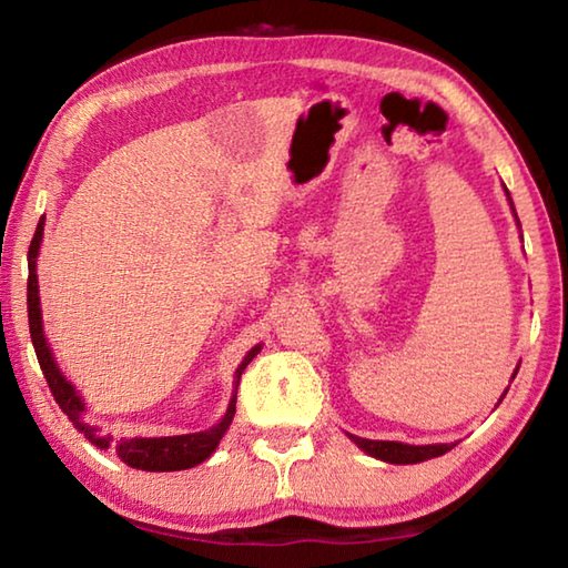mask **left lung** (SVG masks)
Masks as SVG:
<instances>
[{
    "mask_svg": "<svg viewBox=\"0 0 568 568\" xmlns=\"http://www.w3.org/2000/svg\"><path fill=\"white\" fill-rule=\"evenodd\" d=\"M506 195H508V190H506ZM508 203H511V197H508ZM511 210H514V203H511ZM514 215H516V210H514ZM516 373H518V368L514 371L511 378H516ZM504 396H506V393H504ZM504 396L498 398V403L504 400ZM351 440L358 448H363L368 456L386 460V464H420V460L444 456V454H448L450 448L456 446V444L408 446V444H398V440H371V438H358V436H351Z\"/></svg>",
    "mask_w": 568,
    "mask_h": 568,
    "instance_id": "8db88e82",
    "label": "left lung"
}]
</instances>
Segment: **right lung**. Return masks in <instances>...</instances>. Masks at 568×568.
I'll use <instances>...</instances> for the list:
<instances>
[{"mask_svg": "<svg viewBox=\"0 0 568 568\" xmlns=\"http://www.w3.org/2000/svg\"><path fill=\"white\" fill-rule=\"evenodd\" d=\"M44 235V217L40 220V225L34 230L32 245H30V281H27V313H30V333H32V343H34V353L37 361H40V368L47 378V386H50L54 400L60 403V408L67 413V418L74 423V428L84 434V438L92 440L98 448H114V454L120 456V460L140 468V470H185L197 464H203L205 458L213 456V450L217 448L220 438L225 436V430L230 428L235 416V400L237 393H233L230 398V406L225 410L223 420L217 426L200 430V434H185V436H165V438H118L112 440V436H102L98 426H90L84 420V400L80 393L74 390L70 381L62 376V371L57 368V361L52 358L50 345H47L44 331H42V307H40V285H37V253H40V243ZM261 353V345L250 348L243 363L237 365L235 371V390L240 376L247 368V363Z\"/></svg>", "mask_w": 568, "mask_h": 568, "instance_id": "right-lung-1", "label": "right lung"}]
</instances>
